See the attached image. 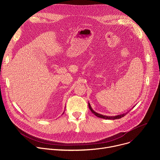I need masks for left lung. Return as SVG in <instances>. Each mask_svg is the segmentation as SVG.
<instances>
[{
	"label": "left lung",
	"instance_id": "8db88e82",
	"mask_svg": "<svg viewBox=\"0 0 160 160\" xmlns=\"http://www.w3.org/2000/svg\"><path fill=\"white\" fill-rule=\"evenodd\" d=\"M88 107H89V109H90V111H92V112L93 114H94V115H95L96 117H99V118H101L107 119V120H116V119L121 118H122V117H125V116L127 115V114L129 112V111H128V112H125V113L121 114V115H116V116H114V117H109V116H106V115H101V114H99V113H98L97 112L94 111L93 110V109L92 108V107H91V106H90V103H89V102H88ZM133 107H135V106H134Z\"/></svg>",
	"mask_w": 160,
	"mask_h": 160
}]
</instances>
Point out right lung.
<instances>
[{"label":"right lung","instance_id":"1","mask_svg":"<svg viewBox=\"0 0 160 160\" xmlns=\"http://www.w3.org/2000/svg\"><path fill=\"white\" fill-rule=\"evenodd\" d=\"M63 113H64V112H63ZM63 113H62V114H63Z\"/></svg>","mask_w":160,"mask_h":160}]
</instances>
